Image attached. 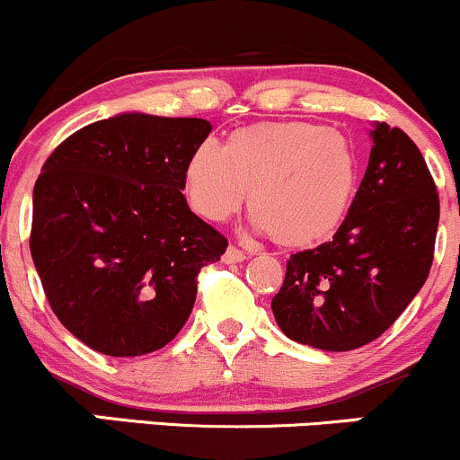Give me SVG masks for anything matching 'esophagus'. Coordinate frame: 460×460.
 I'll return each instance as SVG.
<instances>
[{
	"mask_svg": "<svg viewBox=\"0 0 460 460\" xmlns=\"http://www.w3.org/2000/svg\"><path fill=\"white\" fill-rule=\"evenodd\" d=\"M244 260H246V252L242 251V248H237L235 244L226 246V251H225V255H223V261L225 263H240V261H244Z\"/></svg>",
	"mask_w": 460,
	"mask_h": 460,
	"instance_id": "obj_1",
	"label": "esophagus"
}]
</instances>
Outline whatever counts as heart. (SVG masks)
<instances>
[{
  "mask_svg": "<svg viewBox=\"0 0 460 460\" xmlns=\"http://www.w3.org/2000/svg\"><path fill=\"white\" fill-rule=\"evenodd\" d=\"M358 186V157L340 131L305 120L237 129L223 151L199 146L183 190L199 216L225 223L244 203L274 244L307 248L337 231Z\"/></svg>",
  "mask_w": 460,
  "mask_h": 460,
  "instance_id": "heart-1",
  "label": "heart"
}]
</instances>
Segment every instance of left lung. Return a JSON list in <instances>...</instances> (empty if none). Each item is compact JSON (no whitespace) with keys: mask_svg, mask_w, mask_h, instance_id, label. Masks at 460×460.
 <instances>
[{"mask_svg":"<svg viewBox=\"0 0 460 460\" xmlns=\"http://www.w3.org/2000/svg\"><path fill=\"white\" fill-rule=\"evenodd\" d=\"M366 175L331 242L294 252L272 298L289 340L355 350L381 337L429 279L439 194L400 128L376 123Z\"/></svg>","mask_w":460,"mask_h":460,"instance_id":"8db88e82","label":"left lung"}]
</instances>
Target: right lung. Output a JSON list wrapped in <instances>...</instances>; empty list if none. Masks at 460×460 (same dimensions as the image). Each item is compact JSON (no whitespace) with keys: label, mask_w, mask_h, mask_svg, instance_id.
I'll return each mask as SVG.
<instances>
[{"label":"right lung","mask_w":460,"mask_h":460,"mask_svg":"<svg viewBox=\"0 0 460 460\" xmlns=\"http://www.w3.org/2000/svg\"><path fill=\"white\" fill-rule=\"evenodd\" d=\"M203 119L120 114L56 146L34 183L30 252L58 320L110 357L164 348L226 237L181 194Z\"/></svg>","instance_id":"add662e5"}]
</instances>
